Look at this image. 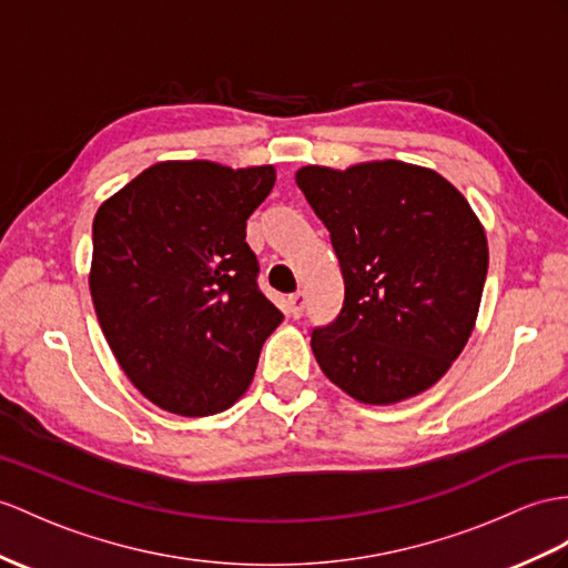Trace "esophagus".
<instances>
[{
	"mask_svg": "<svg viewBox=\"0 0 568 568\" xmlns=\"http://www.w3.org/2000/svg\"><path fill=\"white\" fill-rule=\"evenodd\" d=\"M303 311H306V294L296 292L288 296V313H292V317H301Z\"/></svg>",
	"mask_w": 568,
	"mask_h": 568,
	"instance_id": "esophagus-1",
	"label": "esophagus"
}]
</instances>
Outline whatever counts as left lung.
Here are the masks:
<instances>
[{
    "instance_id": "1",
    "label": "left lung",
    "mask_w": 568,
    "mask_h": 568,
    "mask_svg": "<svg viewBox=\"0 0 568 568\" xmlns=\"http://www.w3.org/2000/svg\"><path fill=\"white\" fill-rule=\"evenodd\" d=\"M296 185L329 231L344 280L342 311L311 332L323 373L368 405L432 388L473 335L487 282L473 206L446 178L403 161L306 165Z\"/></svg>"
}]
</instances>
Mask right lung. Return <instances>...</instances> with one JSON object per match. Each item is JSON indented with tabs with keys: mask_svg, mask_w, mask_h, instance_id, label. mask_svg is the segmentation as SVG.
Segmentation results:
<instances>
[{
	"mask_svg": "<svg viewBox=\"0 0 568 568\" xmlns=\"http://www.w3.org/2000/svg\"><path fill=\"white\" fill-rule=\"evenodd\" d=\"M274 180L272 165L156 163L93 219L95 315L134 388L161 409H229L284 321L245 243V221Z\"/></svg>",
	"mask_w": 568,
	"mask_h": 568,
	"instance_id": "add662e5",
	"label": "right lung"
}]
</instances>
